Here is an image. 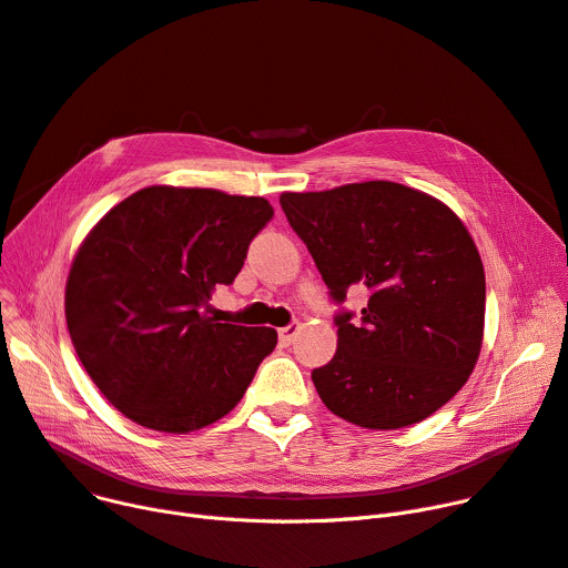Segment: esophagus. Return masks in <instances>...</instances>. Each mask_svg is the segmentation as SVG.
Masks as SVG:
<instances>
[{
  "label": "esophagus",
  "mask_w": 568,
  "mask_h": 568,
  "mask_svg": "<svg viewBox=\"0 0 568 568\" xmlns=\"http://www.w3.org/2000/svg\"><path fill=\"white\" fill-rule=\"evenodd\" d=\"M298 322H292V324H287V326H283L281 331H278V343L283 345V347H290L292 343H294V337H296V333H298Z\"/></svg>",
  "instance_id": "1"
}]
</instances>
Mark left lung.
I'll return each instance as SVG.
<instances>
[{
  "label": "left lung",
  "instance_id": "obj_1",
  "mask_svg": "<svg viewBox=\"0 0 568 568\" xmlns=\"http://www.w3.org/2000/svg\"><path fill=\"white\" fill-rule=\"evenodd\" d=\"M335 304L337 352L313 384L339 418L365 429L420 423L455 397L477 363L486 281L477 246L445 203L372 180L281 196Z\"/></svg>",
  "mask_w": 568,
  "mask_h": 568
}]
</instances>
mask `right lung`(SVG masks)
I'll list each match as a JSON object with an SVG mask.
<instances>
[{
	"label": "right lung",
	"mask_w": 568,
	"mask_h": 568,
	"mask_svg": "<svg viewBox=\"0 0 568 568\" xmlns=\"http://www.w3.org/2000/svg\"><path fill=\"white\" fill-rule=\"evenodd\" d=\"M270 201L216 189L145 186L89 233L65 283V322L84 369L132 423L186 434L233 410L270 326L210 317L216 285L242 272Z\"/></svg>",
	"instance_id": "1"
}]
</instances>
